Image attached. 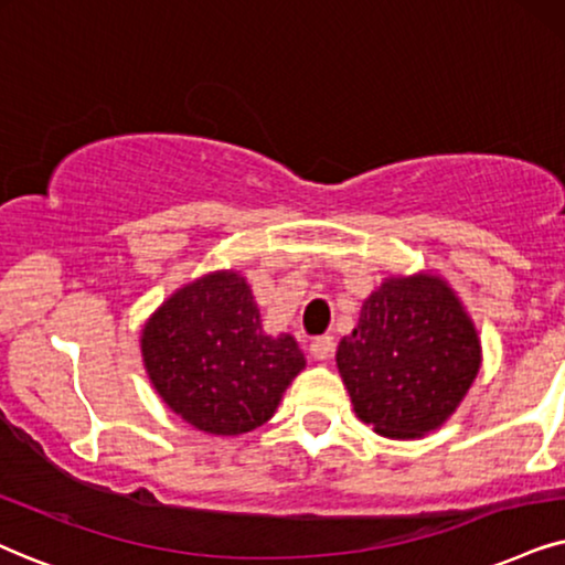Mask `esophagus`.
<instances>
[{
    "mask_svg": "<svg viewBox=\"0 0 565 565\" xmlns=\"http://www.w3.org/2000/svg\"><path fill=\"white\" fill-rule=\"evenodd\" d=\"M310 354L316 360H328L333 354V335H318V339H312Z\"/></svg>",
    "mask_w": 565,
    "mask_h": 565,
    "instance_id": "34e87169",
    "label": "esophagus"
}]
</instances>
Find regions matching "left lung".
<instances>
[{"instance_id":"obj_1","label":"left lung","mask_w":565,"mask_h":565,"mask_svg":"<svg viewBox=\"0 0 565 565\" xmlns=\"http://www.w3.org/2000/svg\"><path fill=\"white\" fill-rule=\"evenodd\" d=\"M335 367L362 423L383 438L414 440L459 409L482 367V344L446 278L391 274L339 341Z\"/></svg>"}]
</instances>
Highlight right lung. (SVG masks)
Segmentation results:
<instances>
[{
  "label": "right lung",
  "mask_w": 565,
  "mask_h": 565,
  "mask_svg": "<svg viewBox=\"0 0 565 565\" xmlns=\"http://www.w3.org/2000/svg\"><path fill=\"white\" fill-rule=\"evenodd\" d=\"M140 354L161 402L209 435L266 425L307 365L295 335L263 331L253 289L234 268L171 291L142 326Z\"/></svg>",
  "instance_id": "obj_1"
}]
</instances>
